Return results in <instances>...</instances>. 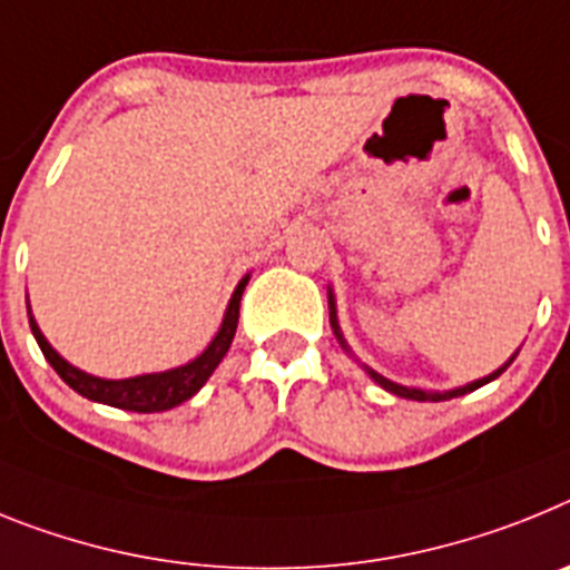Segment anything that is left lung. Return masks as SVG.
<instances>
[{
    "label": "left lung",
    "mask_w": 570,
    "mask_h": 570,
    "mask_svg": "<svg viewBox=\"0 0 570 570\" xmlns=\"http://www.w3.org/2000/svg\"><path fill=\"white\" fill-rule=\"evenodd\" d=\"M330 324H333L335 335H338V341H341V344H344V338H341V333H338V321H335V301H333V295H330ZM508 364H511V361H508ZM508 364H504L502 370H497V373H493V375H488V379H479V381H473V384H468V387L450 390V393H424V390L402 387V384H393V381L384 379V375H379V373H373V370H370V375H373V379L379 381L381 387L390 390V393H395V395H402V399H413V402H444V399H453V395H464V393H470V390L482 387V384L493 381V379H497V375H502L504 370H508Z\"/></svg>",
    "instance_id": "left-lung-1"
}]
</instances>
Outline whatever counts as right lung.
<instances>
[{"label": "right lung", "mask_w": 570, "mask_h": 570, "mask_svg": "<svg viewBox=\"0 0 570 570\" xmlns=\"http://www.w3.org/2000/svg\"><path fill=\"white\" fill-rule=\"evenodd\" d=\"M246 278L237 284L235 295L229 301V309H226L224 326H220V333L215 335L203 355H197L191 364L177 370H168V373H155V375H137V379H122V381H106L97 379V375H88L82 370L71 367L62 355L53 350L51 344L46 341V335L39 333L37 321L33 315L28 313V321H31V333L37 338L39 350L48 358L53 370L59 373V379L66 381L68 387L77 390L79 395H86L91 402L100 404H111V407L120 410H131V413H160V410H171L177 404L189 402L191 395L206 384L215 367L220 364V358L229 350L232 338H235L237 330V318H240V295H244Z\"/></svg>", "instance_id": "obj_1"}]
</instances>
